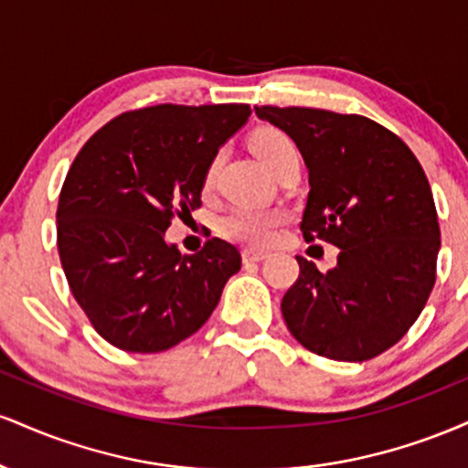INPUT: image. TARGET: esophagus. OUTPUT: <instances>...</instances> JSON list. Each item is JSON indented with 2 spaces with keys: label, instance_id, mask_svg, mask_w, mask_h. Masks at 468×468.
I'll return each instance as SVG.
<instances>
[{
  "label": "esophagus",
  "instance_id": "obj_1",
  "mask_svg": "<svg viewBox=\"0 0 468 468\" xmlns=\"http://www.w3.org/2000/svg\"><path fill=\"white\" fill-rule=\"evenodd\" d=\"M268 257V252H261V250H252V249H246L241 252V260L246 261V264H260V261H264Z\"/></svg>",
  "mask_w": 468,
  "mask_h": 468
}]
</instances>
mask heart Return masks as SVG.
I'll list each match as a JSON object with an SVG mask.
<instances>
[{
    "mask_svg": "<svg viewBox=\"0 0 468 468\" xmlns=\"http://www.w3.org/2000/svg\"><path fill=\"white\" fill-rule=\"evenodd\" d=\"M250 147L257 158L264 163L266 169L271 171L283 155L292 152L294 143L290 141L286 133L275 130V127H264V130L255 132V136L250 138ZM208 178H211V174H208ZM282 222L283 216L279 211L238 207L219 219V233L227 239L250 246V249H264V246L272 244Z\"/></svg>",
    "mask_w": 468,
    "mask_h": 468,
    "instance_id": "b5f03b06",
    "label": "heart"
}]
</instances>
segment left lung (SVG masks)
I'll return each mask as SVG.
<instances>
[{
	"label": "left lung",
	"mask_w": 468,
	"mask_h": 468,
	"mask_svg": "<svg viewBox=\"0 0 468 468\" xmlns=\"http://www.w3.org/2000/svg\"><path fill=\"white\" fill-rule=\"evenodd\" d=\"M292 138L308 169L303 238L338 250L321 272L297 257L282 314L305 350L361 363L399 343L436 283L440 227L411 149L378 122L314 107H255Z\"/></svg>",
	"instance_id": "left-lung-1"
}]
</instances>
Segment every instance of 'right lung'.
Returning <instances> with one entry per match:
<instances>
[{"mask_svg": "<svg viewBox=\"0 0 468 468\" xmlns=\"http://www.w3.org/2000/svg\"><path fill=\"white\" fill-rule=\"evenodd\" d=\"M249 116L244 103L144 107L101 127L74 158L58 196V257L77 303L118 350L178 346L241 268L229 241L182 255L165 230L200 207L219 147Z\"/></svg>", "mask_w": 468, "mask_h": 468, "instance_id": "obj_1", "label": "right lung"}]
</instances>
